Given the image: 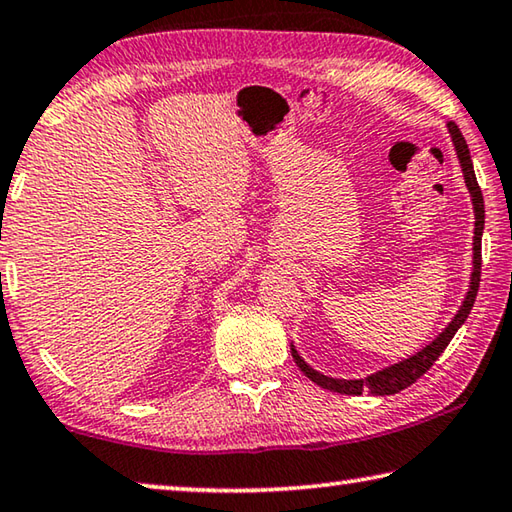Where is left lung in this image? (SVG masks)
<instances>
[{"label": "left lung", "mask_w": 512, "mask_h": 512, "mask_svg": "<svg viewBox=\"0 0 512 512\" xmlns=\"http://www.w3.org/2000/svg\"><path fill=\"white\" fill-rule=\"evenodd\" d=\"M447 129L451 133V142H454V149H456L460 167H463L465 186L469 190V197H472L474 220H476L474 222V261H472L474 270H472V276H469V290L465 295L463 306L458 308L454 320H451L445 326V331H442L433 342H429V345H426L424 349H420L417 354H413L406 360H399V363H395V365L383 367V370L365 376V379H333V376H324L317 370H313V367L299 356V351L295 349V345H290L292 358H295L299 370L324 390L340 392V395H363V390H367L370 395H376V397L395 395V392L408 388V385H413L417 379H420V376L429 372V367L440 358L442 351L447 349L451 338H454L456 331L465 324L469 311H472V306L476 301V292H479V281H481V236H483V224H485V206H483L481 188H479V183H476L472 156H469V149H467V142L463 138V133H460V129L456 127L454 122H449Z\"/></svg>", "instance_id": "1"}]
</instances>
